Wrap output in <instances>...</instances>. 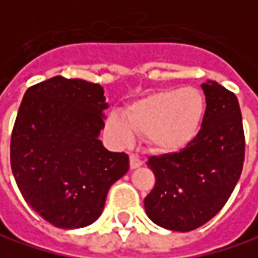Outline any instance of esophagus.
Returning a JSON list of instances; mask_svg holds the SVG:
<instances>
[{"mask_svg":"<svg viewBox=\"0 0 258 258\" xmlns=\"http://www.w3.org/2000/svg\"><path fill=\"white\" fill-rule=\"evenodd\" d=\"M141 164H143V160L139 157V154L131 153L130 154V167L131 169H137V167H140Z\"/></svg>","mask_w":258,"mask_h":258,"instance_id":"1","label":"esophagus"}]
</instances>
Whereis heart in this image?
Instances as JSON below:
<instances>
[{"mask_svg":"<svg viewBox=\"0 0 258 258\" xmlns=\"http://www.w3.org/2000/svg\"><path fill=\"white\" fill-rule=\"evenodd\" d=\"M205 109V96L196 88L163 89L133 102L125 109V118L109 114L105 125L118 144H131L137 133L146 134L154 151L174 153L195 139Z\"/></svg>","mask_w":258,"mask_h":258,"instance_id":"obj_1","label":"heart"}]
</instances>
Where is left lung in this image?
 <instances>
[{
    "label": "left lung",
    "instance_id": "left-lung-1",
    "mask_svg": "<svg viewBox=\"0 0 258 258\" xmlns=\"http://www.w3.org/2000/svg\"><path fill=\"white\" fill-rule=\"evenodd\" d=\"M202 89L207 109L195 139L177 153L147 162L156 185L144 208L166 230L186 232L214 218L242 172L245 139L238 99L215 81H207Z\"/></svg>",
    "mask_w": 258,
    "mask_h": 258
}]
</instances>
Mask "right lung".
I'll return each mask as SVG.
<instances>
[{
	"instance_id": "1",
	"label": "right lung",
	"mask_w": 258,
	"mask_h": 258,
	"mask_svg": "<svg viewBox=\"0 0 258 258\" xmlns=\"http://www.w3.org/2000/svg\"><path fill=\"white\" fill-rule=\"evenodd\" d=\"M108 108L104 88L54 76L30 86L11 134L18 189L57 228H82L99 218L111 185L128 172L125 153L99 140Z\"/></svg>"
}]
</instances>
